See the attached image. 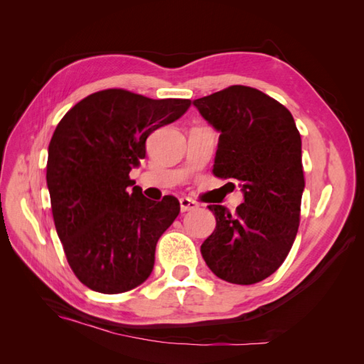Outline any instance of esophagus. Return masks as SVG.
<instances>
[{
    "label": "esophagus",
    "mask_w": 364,
    "mask_h": 364,
    "mask_svg": "<svg viewBox=\"0 0 364 364\" xmlns=\"http://www.w3.org/2000/svg\"><path fill=\"white\" fill-rule=\"evenodd\" d=\"M179 202H181V211H182V213L193 211V209H196L197 206H199V203L191 200L190 197H182V199H181Z\"/></svg>",
    "instance_id": "1"
}]
</instances>
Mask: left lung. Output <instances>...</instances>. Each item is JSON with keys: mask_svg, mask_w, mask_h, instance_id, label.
I'll return each instance as SVG.
<instances>
[{"mask_svg": "<svg viewBox=\"0 0 364 364\" xmlns=\"http://www.w3.org/2000/svg\"><path fill=\"white\" fill-rule=\"evenodd\" d=\"M218 134L214 174L237 179L245 202L229 213L209 205L215 229L200 247L220 279L249 285L287 258L299 228L305 188L302 141L293 115L249 86H229L193 102Z\"/></svg>", "mask_w": 364, "mask_h": 364, "instance_id": "1", "label": "left lung"}]
</instances>
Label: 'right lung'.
Returning a JSON list of instances; mask_svg holds the SVG:
<instances>
[{
    "instance_id": "obj_1",
    "label": "right lung",
    "mask_w": 364,
    "mask_h": 364,
    "mask_svg": "<svg viewBox=\"0 0 364 364\" xmlns=\"http://www.w3.org/2000/svg\"><path fill=\"white\" fill-rule=\"evenodd\" d=\"M191 102L105 90L83 98L60 119L48 146L47 185L65 255L87 289L124 293L155 266L159 237L179 215L173 196H142L132 168L146 158L153 130L181 118Z\"/></svg>"
}]
</instances>
